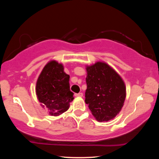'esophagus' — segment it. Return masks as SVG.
I'll return each instance as SVG.
<instances>
[{
  "label": "esophagus",
  "instance_id": "esophagus-1",
  "mask_svg": "<svg viewBox=\"0 0 159 159\" xmlns=\"http://www.w3.org/2000/svg\"><path fill=\"white\" fill-rule=\"evenodd\" d=\"M75 96H76V97H79V98H81V97H83V93H79L75 94Z\"/></svg>",
  "mask_w": 159,
  "mask_h": 159
}]
</instances>
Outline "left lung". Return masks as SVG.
<instances>
[{
  "instance_id": "left-lung-1",
  "label": "left lung",
  "mask_w": 159,
  "mask_h": 159,
  "mask_svg": "<svg viewBox=\"0 0 159 159\" xmlns=\"http://www.w3.org/2000/svg\"><path fill=\"white\" fill-rule=\"evenodd\" d=\"M85 103L99 122L109 121L121 110L126 97L122 78L109 64L97 61L86 66Z\"/></svg>"
}]
</instances>
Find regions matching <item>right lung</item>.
Here are the masks:
<instances>
[{"label":"right lung","mask_w":159,"mask_h":159,"mask_svg":"<svg viewBox=\"0 0 159 159\" xmlns=\"http://www.w3.org/2000/svg\"><path fill=\"white\" fill-rule=\"evenodd\" d=\"M36 93L50 116H57L69 109L74 98L70 90L69 75L64 71L62 64L51 60L45 64L38 78Z\"/></svg>","instance_id":"obj_1"}]
</instances>
